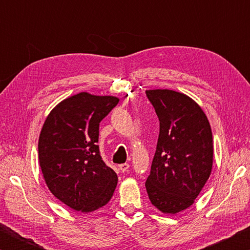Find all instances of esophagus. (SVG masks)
Returning a JSON list of instances; mask_svg holds the SVG:
<instances>
[{
  "label": "esophagus",
  "mask_w": 250,
  "mask_h": 250,
  "mask_svg": "<svg viewBox=\"0 0 250 250\" xmlns=\"http://www.w3.org/2000/svg\"><path fill=\"white\" fill-rule=\"evenodd\" d=\"M119 170L122 172V173H125V172H128V170H129V167H130V166L128 163H122V164H120L119 167Z\"/></svg>",
  "instance_id": "34e87169"
}]
</instances>
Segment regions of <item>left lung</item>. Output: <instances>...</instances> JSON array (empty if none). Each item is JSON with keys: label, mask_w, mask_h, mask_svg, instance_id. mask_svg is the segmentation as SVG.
I'll return each mask as SVG.
<instances>
[{"label": "left lung", "mask_w": 250, "mask_h": 250, "mask_svg": "<svg viewBox=\"0 0 250 250\" xmlns=\"http://www.w3.org/2000/svg\"><path fill=\"white\" fill-rule=\"evenodd\" d=\"M160 121V133L146 188L164 214L191 206L213 167V134L202 108L188 96L168 89L146 90Z\"/></svg>", "instance_id": "obj_1"}]
</instances>
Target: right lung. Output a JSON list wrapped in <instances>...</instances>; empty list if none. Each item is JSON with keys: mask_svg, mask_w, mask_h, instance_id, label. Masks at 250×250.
<instances>
[{"mask_svg": "<svg viewBox=\"0 0 250 250\" xmlns=\"http://www.w3.org/2000/svg\"><path fill=\"white\" fill-rule=\"evenodd\" d=\"M119 98L79 92L62 100L46 118L39 160L46 185L67 206L90 213L111 200L118 176L100 156L99 124Z\"/></svg>", "mask_w": 250, "mask_h": 250, "instance_id": "obj_1", "label": "right lung"}]
</instances>
